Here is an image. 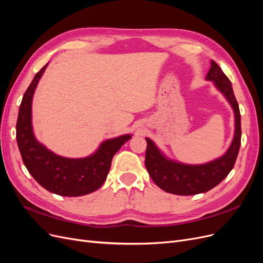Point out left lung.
<instances>
[{"label": "left lung", "mask_w": 263, "mask_h": 263, "mask_svg": "<svg viewBox=\"0 0 263 263\" xmlns=\"http://www.w3.org/2000/svg\"><path fill=\"white\" fill-rule=\"evenodd\" d=\"M206 80L224 95L232 106L235 116V133L232 144L221 157L203 164H186L166 157L150 138L147 140L145 164L150 178L164 192L176 195H195L205 193L224 180L234 168L241 141L240 112L235 98L232 82L215 61Z\"/></svg>", "instance_id": "1"}]
</instances>
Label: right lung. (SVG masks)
Wrapping results in <instances>:
<instances>
[{
  "mask_svg": "<svg viewBox=\"0 0 263 263\" xmlns=\"http://www.w3.org/2000/svg\"><path fill=\"white\" fill-rule=\"evenodd\" d=\"M47 66L48 63L36 73L20 106L16 140L23 162L31 177L51 193L61 196L90 194L105 182L114 155L132 138V135L106 139L95 153L84 158L61 157L41 144L35 137L31 124V103Z\"/></svg>",
  "mask_w": 263,
  "mask_h": 263,
  "instance_id": "obj_1",
  "label": "right lung"
}]
</instances>
